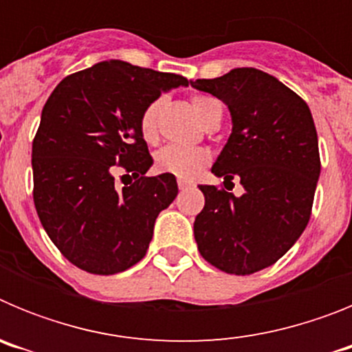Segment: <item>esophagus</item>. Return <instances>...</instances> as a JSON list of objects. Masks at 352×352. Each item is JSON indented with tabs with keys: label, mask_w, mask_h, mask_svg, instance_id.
<instances>
[{
	"label": "esophagus",
	"mask_w": 352,
	"mask_h": 352,
	"mask_svg": "<svg viewBox=\"0 0 352 352\" xmlns=\"http://www.w3.org/2000/svg\"><path fill=\"white\" fill-rule=\"evenodd\" d=\"M178 186H179V190H186V188L194 186V183L186 182V179H178Z\"/></svg>",
	"instance_id": "esophagus-1"
}]
</instances>
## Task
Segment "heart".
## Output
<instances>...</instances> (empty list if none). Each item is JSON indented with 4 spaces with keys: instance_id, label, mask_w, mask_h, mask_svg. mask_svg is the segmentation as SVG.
I'll use <instances>...</instances> for the list:
<instances>
[{
    "instance_id": "b5f03b06",
    "label": "heart",
    "mask_w": 352,
    "mask_h": 352,
    "mask_svg": "<svg viewBox=\"0 0 352 352\" xmlns=\"http://www.w3.org/2000/svg\"><path fill=\"white\" fill-rule=\"evenodd\" d=\"M164 104L162 98H157L142 111L139 125H141L142 138L148 142L157 139V120L160 107ZM194 111L204 126H208L217 118H222V105L206 95H197L192 98ZM210 162V153L203 148H183L178 144H169L160 148L155 153V167L160 173L173 174L179 179L195 178L201 169Z\"/></svg>"
}]
</instances>
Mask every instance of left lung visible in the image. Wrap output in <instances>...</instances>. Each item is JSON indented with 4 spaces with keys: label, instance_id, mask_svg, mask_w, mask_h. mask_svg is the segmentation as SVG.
<instances>
[{
    "label": "left lung",
    "instance_id": "left-lung-1",
    "mask_svg": "<svg viewBox=\"0 0 352 352\" xmlns=\"http://www.w3.org/2000/svg\"><path fill=\"white\" fill-rule=\"evenodd\" d=\"M190 86L229 109L232 132L211 173L223 185L238 178L243 186L236 197L201 185L206 203L194 222L197 248L222 272L250 275L280 259L309 223L321 174L312 114L296 93L257 68Z\"/></svg>",
    "mask_w": 352,
    "mask_h": 352
}]
</instances>
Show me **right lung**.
Instances as JSON below:
<instances>
[{
    "instance_id": "add662e5",
    "label": "right lung",
    "mask_w": 352,
    "mask_h": 352,
    "mask_svg": "<svg viewBox=\"0 0 352 352\" xmlns=\"http://www.w3.org/2000/svg\"><path fill=\"white\" fill-rule=\"evenodd\" d=\"M179 86H188L183 76L107 60L65 77L43 105L31 151L33 201L52 243L77 268L114 275L146 256L178 183L173 174L144 176L153 158L139 120ZM116 163L134 178L121 189Z\"/></svg>"
}]
</instances>
